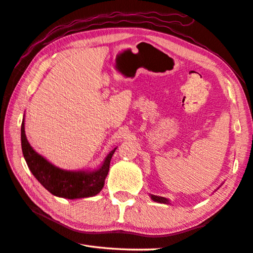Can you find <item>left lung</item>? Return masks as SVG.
<instances>
[{"label":"left lung","instance_id":"1","mask_svg":"<svg viewBox=\"0 0 253 253\" xmlns=\"http://www.w3.org/2000/svg\"><path fill=\"white\" fill-rule=\"evenodd\" d=\"M151 199L154 201H157V203H162V204H169V200L164 198V197H159V196H155V195H150Z\"/></svg>","mask_w":253,"mask_h":253}]
</instances>
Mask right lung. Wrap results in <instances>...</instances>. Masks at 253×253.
<instances>
[{
  "label": "right lung",
  "mask_w": 253,
  "mask_h": 253,
  "mask_svg": "<svg viewBox=\"0 0 253 253\" xmlns=\"http://www.w3.org/2000/svg\"><path fill=\"white\" fill-rule=\"evenodd\" d=\"M21 141L23 156L34 177L50 194L67 199L87 198L100 192L108 174L111 159L116 150L115 148L107 155L97 170L70 171L54 166L32 148L25 135L24 119L21 127Z\"/></svg>",
  "instance_id": "obj_1"
}]
</instances>
